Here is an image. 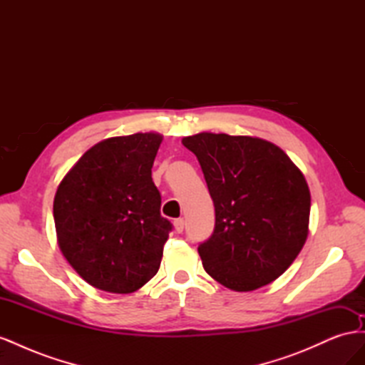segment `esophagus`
Here are the masks:
<instances>
[{
  "mask_svg": "<svg viewBox=\"0 0 365 365\" xmlns=\"http://www.w3.org/2000/svg\"><path fill=\"white\" fill-rule=\"evenodd\" d=\"M173 228H175V231L176 233H182L184 231V219H175L173 220Z\"/></svg>",
  "mask_w": 365,
  "mask_h": 365,
  "instance_id": "obj_1",
  "label": "esophagus"
}]
</instances>
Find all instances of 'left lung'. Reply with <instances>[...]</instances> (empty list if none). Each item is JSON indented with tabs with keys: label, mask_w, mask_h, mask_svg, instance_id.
<instances>
[{
	"label": "left lung",
	"mask_w": 365,
	"mask_h": 365,
	"mask_svg": "<svg viewBox=\"0 0 365 365\" xmlns=\"http://www.w3.org/2000/svg\"><path fill=\"white\" fill-rule=\"evenodd\" d=\"M182 145L200 161L215 204V231L197 247L207 274L237 292L279 279L309 233L311 192L300 169L257 137L201 132Z\"/></svg>",
	"instance_id": "obj_1"
}]
</instances>
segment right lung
I'll return each mask as SVG.
<instances>
[{"instance_id": "obj_1", "label": "right lung", "mask_w": 365, "mask_h": 365, "mask_svg": "<svg viewBox=\"0 0 365 365\" xmlns=\"http://www.w3.org/2000/svg\"><path fill=\"white\" fill-rule=\"evenodd\" d=\"M161 141L155 132L106 138L88 149L58 187L53 216L59 248L97 289L135 292L160 269L172 231L152 181Z\"/></svg>"}]
</instances>
